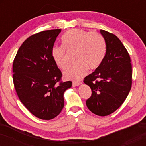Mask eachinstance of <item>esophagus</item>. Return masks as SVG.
<instances>
[{
    "mask_svg": "<svg viewBox=\"0 0 146 146\" xmlns=\"http://www.w3.org/2000/svg\"><path fill=\"white\" fill-rule=\"evenodd\" d=\"M82 82H73L72 84V86H79L80 84H81Z\"/></svg>",
    "mask_w": 146,
    "mask_h": 146,
    "instance_id": "34e87169",
    "label": "esophagus"
}]
</instances>
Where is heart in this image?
I'll return each instance as SVG.
<instances>
[{
	"mask_svg": "<svg viewBox=\"0 0 146 146\" xmlns=\"http://www.w3.org/2000/svg\"><path fill=\"white\" fill-rule=\"evenodd\" d=\"M63 46H54L51 55L56 64L61 69L67 66L66 48L75 51V64L64 71L66 78L80 80L86 74L87 68L95 69L101 64L106 53V43L104 37L96 31L80 29L68 31L62 37Z\"/></svg>",
	"mask_w": 146,
	"mask_h": 146,
	"instance_id": "obj_1",
	"label": "heart"
}]
</instances>
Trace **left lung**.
<instances>
[{
    "mask_svg": "<svg viewBox=\"0 0 146 146\" xmlns=\"http://www.w3.org/2000/svg\"><path fill=\"white\" fill-rule=\"evenodd\" d=\"M100 32L106 43L104 60L94 72L85 77L84 82L91 88L86 104L98 116H107L118 109L128 97L132 86V64L129 53L113 33Z\"/></svg>",
    "mask_w": 146,
    "mask_h": 146,
    "instance_id": "8db88e82",
    "label": "left lung"
}]
</instances>
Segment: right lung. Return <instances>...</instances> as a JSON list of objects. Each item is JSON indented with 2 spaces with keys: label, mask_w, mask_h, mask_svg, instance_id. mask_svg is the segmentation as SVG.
<instances>
[{
  "label": "right lung",
  "mask_w": 146,
  "mask_h": 146,
  "mask_svg": "<svg viewBox=\"0 0 146 146\" xmlns=\"http://www.w3.org/2000/svg\"><path fill=\"white\" fill-rule=\"evenodd\" d=\"M61 29L35 33L18 50L13 62V81L18 98L38 118L50 120L62 110L64 92L72 82L62 81V74L52 58L54 42Z\"/></svg>",
  "instance_id": "right-lung-1"
}]
</instances>
